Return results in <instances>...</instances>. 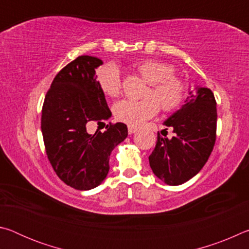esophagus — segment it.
<instances>
[{"mask_svg": "<svg viewBox=\"0 0 249 249\" xmlns=\"http://www.w3.org/2000/svg\"><path fill=\"white\" fill-rule=\"evenodd\" d=\"M137 130V127L136 126H132V125H128V133L129 134H134L135 132Z\"/></svg>", "mask_w": 249, "mask_h": 249, "instance_id": "obj_1", "label": "esophagus"}]
</instances>
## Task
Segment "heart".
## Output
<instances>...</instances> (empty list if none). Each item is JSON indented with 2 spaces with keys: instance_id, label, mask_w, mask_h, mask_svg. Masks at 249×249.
Masks as SVG:
<instances>
[{
  "instance_id": "heart-1",
  "label": "heart",
  "mask_w": 249,
  "mask_h": 249,
  "mask_svg": "<svg viewBox=\"0 0 249 249\" xmlns=\"http://www.w3.org/2000/svg\"><path fill=\"white\" fill-rule=\"evenodd\" d=\"M133 68L147 83L149 89L145 100H122L114 104L113 112L116 120L125 124L137 126L155 116L159 105L163 111H172L178 107L184 96V86L177 78L174 67L156 60H140L133 64ZM100 90L109 98H116L121 93V74L115 65L108 64L96 72Z\"/></svg>"
}]
</instances>
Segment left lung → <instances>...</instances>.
Here are the masks:
<instances>
[{"label": "left lung", "mask_w": 249, "mask_h": 249, "mask_svg": "<svg viewBox=\"0 0 249 249\" xmlns=\"http://www.w3.org/2000/svg\"><path fill=\"white\" fill-rule=\"evenodd\" d=\"M216 102L208 88L189 91L184 104L163 122L174 128L172 138L158 135L149 156L156 177L169 185H179L193 178L203 168L216 138Z\"/></svg>", "instance_id": "8db88e82"}]
</instances>
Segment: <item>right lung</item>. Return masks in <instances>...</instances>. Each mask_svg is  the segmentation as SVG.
I'll return each instance as SVG.
<instances>
[{
	"mask_svg": "<svg viewBox=\"0 0 249 249\" xmlns=\"http://www.w3.org/2000/svg\"><path fill=\"white\" fill-rule=\"evenodd\" d=\"M100 58L79 56L54 77L41 111L46 154L54 172L77 190H91L108 174L109 155L127 137L124 123L107 125L105 132H89L92 123L112 116L100 90L95 69Z\"/></svg>",
	"mask_w": 249,
	"mask_h": 249,
	"instance_id": "right-lung-1",
	"label": "right lung"
}]
</instances>
